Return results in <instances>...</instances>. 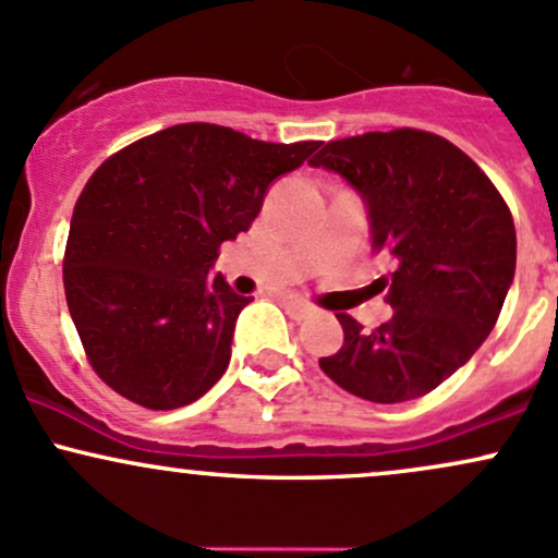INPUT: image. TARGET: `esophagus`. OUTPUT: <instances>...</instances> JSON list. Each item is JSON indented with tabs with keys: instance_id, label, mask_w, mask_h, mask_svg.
Listing matches in <instances>:
<instances>
[{
	"instance_id": "34e87169",
	"label": "esophagus",
	"mask_w": 558,
	"mask_h": 558,
	"mask_svg": "<svg viewBox=\"0 0 558 558\" xmlns=\"http://www.w3.org/2000/svg\"><path fill=\"white\" fill-rule=\"evenodd\" d=\"M280 307L286 310V315L289 317H293V320H307V317L312 315V310L310 304H304V302H299V299H291V296H286V299H280Z\"/></svg>"
}]
</instances>
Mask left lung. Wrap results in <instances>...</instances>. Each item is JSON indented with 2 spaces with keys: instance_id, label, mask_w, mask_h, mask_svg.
Instances as JSON below:
<instances>
[{
  "instance_id": "8db88e82",
  "label": "left lung",
  "mask_w": 558,
  "mask_h": 558,
  "mask_svg": "<svg viewBox=\"0 0 558 558\" xmlns=\"http://www.w3.org/2000/svg\"><path fill=\"white\" fill-rule=\"evenodd\" d=\"M310 163L363 195L373 251L397 259L395 315L368 330L336 312L344 344L320 357L323 373L384 405L428 395L469 363L504 310L517 269L504 195L450 140L408 126L330 140Z\"/></svg>"
}]
</instances>
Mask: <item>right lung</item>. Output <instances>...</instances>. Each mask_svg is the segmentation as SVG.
<instances>
[{
	"label": "right lung",
	"instance_id": "add662e5",
	"mask_svg": "<svg viewBox=\"0 0 558 558\" xmlns=\"http://www.w3.org/2000/svg\"><path fill=\"white\" fill-rule=\"evenodd\" d=\"M317 148L193 121L97 167L71 217L63 286L92 371L110 389L174 410L222 378L251 299L209 269L219 246L251 228L269 182Z\"/></svg>",
	"mask_w": 558,
	"mask_h": 558
}]
</instances>
